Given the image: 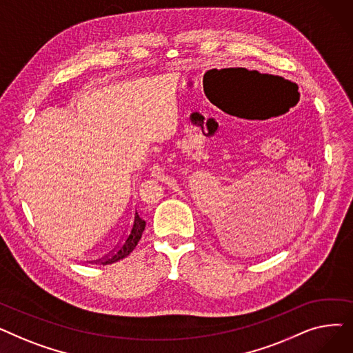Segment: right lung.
Here are the masks:
<instances>
[{"instance_id": "obj_1", "label": "right lung", "mask_w": 353, "mask_h": 353, "mask_svg": "<svg viewBox=\"0 0 353 353\" xmlns=\"http://www.w3.org/2000/svg\"><path fill=\"white\" fill-rule=\"evenodd\" d=\"M145 228V221L139 216L137 210L134 209L130 214V221H128V228L124 232L123 237L120 239V242L114 246V249L111 250L110 253H107L104 257L99 259V261H94L92 263H99V265H111L116 263L121 259L127 257L130 253L134 250V248L137 246L139 240L141 239V234L144 232Z\"/></svg>"}]
</instances>
